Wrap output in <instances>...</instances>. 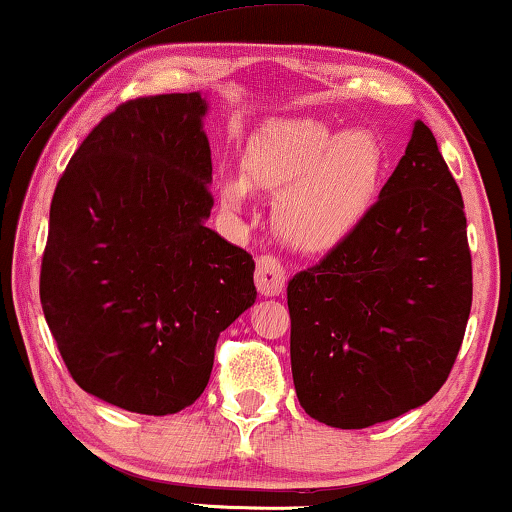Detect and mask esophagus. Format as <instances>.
<instances>
[{
	"mask_svg": "<svg viewBox=\"0 0 512 512\" xmlns=\"http://www.w3.org/2000/svg\"><path fill=\"white\" fill-rule=\"evenodd\" d=\"M286 282V272L284 265L277 261L275 256L263 254L258 256L256 261V286L263 296H279L284 289Z\"/></svg>",
	"mask_w": 512,
	"mask_h": 512,
	"instance_id": "34e87169",
	"label": "esophagus"
}]
</instances>
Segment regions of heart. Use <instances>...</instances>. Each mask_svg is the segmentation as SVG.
<instances>
[{"mask_svg":"<svg viewBox=\"0 0 512 512\" xmlns=\"http://www.w3.org/2000/svg\"><path fill=\"white\" fill-rule=\"evenodd\" d=\"M382 172L384 149L375 135L338 132L307 118L268 123L242 158L244 183L279 195V233L305 251L331 249L359 226ZM244 195L242 181H223L221 202L230 212L242 209Z\"/></svg>","mask_w":512,"mask_h":512,"instance_id":"1","label":"heart"}]
</instances>
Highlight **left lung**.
Segmentation results:
<instances>
[{
  "instance_id": "8db88e82",
  "label": "left lung",
  "mask_w": 512,
  "mask_h": 512,
  "mask_svg": "<svg viewBox=\"0 0 512 512\" xmlns=\"http://www.w3.org/2000/svg\"><path fill=\"white\" fill-rule=\"evenodd\" d=\"M286 298L310 417L366 429L438 394L464 342L473 265L461 191L422 121L359 226L296 272Z\"/></svg>"
}]
</instances>
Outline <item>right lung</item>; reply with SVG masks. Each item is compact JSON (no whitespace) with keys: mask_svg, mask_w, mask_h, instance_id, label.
<instances>
[{"mask_svg":"<svg viewBox=\"0 0 512 512\" xmlns=\"http://www.w3.org/2000/svg\"><path fill=\"white\" fill-rule=\"evenodd\" d=\"M200 93L128 100L55 186L39 296L69 375L142 415L205 391L221 331L254 305V258L205 226L212 151Z\"/></svg>","mask_w":512,"mask_h":512,"instance_id":"add662e5","label":"right lung"}]
</instances>
